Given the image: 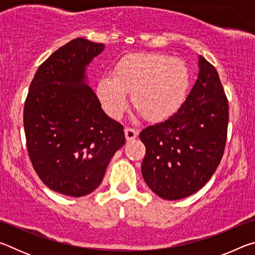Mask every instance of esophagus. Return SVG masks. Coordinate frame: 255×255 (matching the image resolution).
I'll use <instances>...</instances> for the list:
<instances>
[{
  "label": "esophagus",
  "mask_w": 255,
  "mask_h": 255,
  "mask_svg": "<svg viewBox=\"0 0 255 255\" xmlns=\"http://www.w3.org/2000/svg\"><path fill=\"white\" fill-rule=\"evenodd\" d=\"M138 132H139V131H138V129H135V128L127 127L126 129H125V136H126V139L127 140L135 139V138L138 135Z\"/></svg>",
  "instance_id": "obj_1"
}]
</instances>
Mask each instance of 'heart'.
<instances>
[{"label":"heart","instance_id":"1","mask_svg":"<svg viewBox=\"0 0 255 255\" xmlns=\"http://www.w3.org/2000/svg\"><path fill=\"white\" fill-rule=\"evenodd\" d=\"M190 84L187 65L179 58L158 53H137L123 57L114 74H105L97 93L110 117L118 119L131 92L133 107L149 120L170 117L182 106Z\"/></svg>","mask_w":255,"mask_h":255}]
</instances>
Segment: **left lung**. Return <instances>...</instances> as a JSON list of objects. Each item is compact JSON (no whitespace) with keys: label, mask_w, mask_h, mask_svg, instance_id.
<instances>
[{"label":"left lung","mask_w":255,"mask_h":255,"mask_svg":"<svg viewBox=\"0 0 255 255\" xmlns=\"http://www.w3.org/2000/svg\"><path fill=\"white\" fill-rule=\"evenodd\" d=\"M228 101L218 73L199 56V74L185 101L165 122L148 126L139 138L146 147L141 174L165 200L191 196L208 182L222 161Z\"/></svg>","instance_id":"obj_1"}]
</instances>
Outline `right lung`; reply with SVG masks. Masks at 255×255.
<instances>
[{
	"label": "right lung",
	"instance_id": "1",
	"mask_svg": "<svg viewBox=\"0 0 255 255\" xmlns=\"http://www.w3.org/2000/svg\"><path fill=\"white\" fill-rule=\"evenodd\" d=\"M105 45L76 38L50 55L34 74L24 102L30 161L49 189L71 197L94 191L115 153L124 126L103 112L85 70Z\"/></svg>",
	"mask_w": 255,
	"mask_h": 255
}]
</instances>
